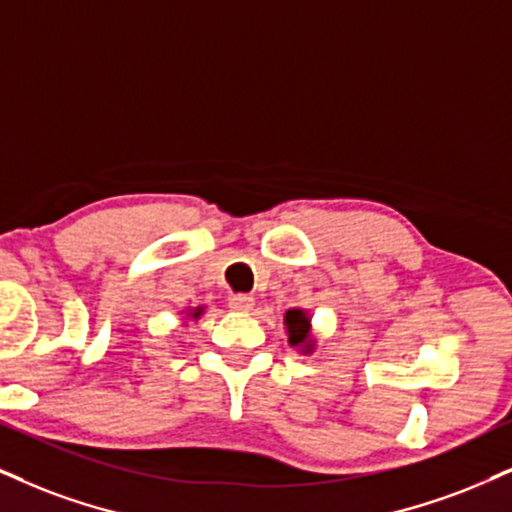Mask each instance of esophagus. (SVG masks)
<instances>
[{
  "mask_svg": "<svg viewBox=\"0 0 512 512\" xmlns=\"http://www.w3.org/2000/svg\"><path fill=\"white\" fill-rule=\"evenodd\" d=\"M230 308L237 313H249L254 308V296L249 294H232L230 296Z\"/></svg>",
  "mask_w": 512,
  "mask_h": 512,
  "instance_id": "1",
  "label": "esophagus"
}]
</instances>
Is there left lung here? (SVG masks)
Here are the masks:
<instances>
[{
  "mask_svg": "<svg viewBox=\"0 0 512 512\" xmlns=\"http://www.w3.org/2000/svg\"><path fill=\"white\" fill-rule=\"evenodd\" d=\"M285 327L289 346L301 349V353H313L315 337L311 330V315H308L304 308H289L285 313Z\"/></svg>",
  "mask_w": 512,
  "mask_h": 512,
  "instance_id": "obj_1",
  "label": "left lung"
}]
</instances>
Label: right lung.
Masks as SVG:
<instances>
[{
    "label": "right lung",
    "mask_w": 512,
    "mask_h": 512,
    "mask_svg": "<svg viewBox=\"0 0 512 512\" xmlns=\"http://www.w3.org/2000/svg\"><path fill=\"white\" fill-rule=\"evenodd\" d=\"M201 313H204V306H197V308H187V311H185L187 320H197V318H201Z\"/></svg>",
    "instance_id": "1"
}]
</instances>
